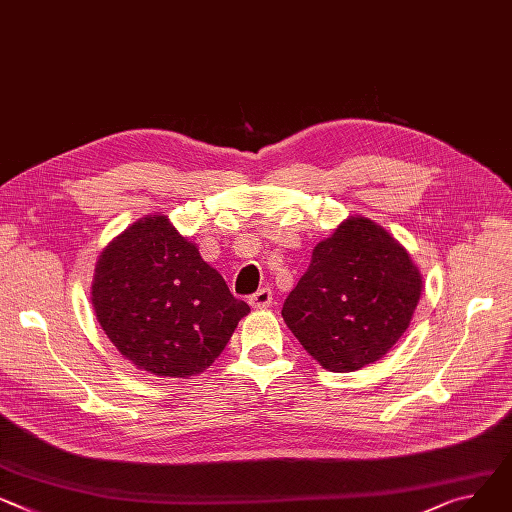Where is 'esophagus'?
Segmentation results:
<instances>
[{
    "label": "esophagus",
    "mask_w": 512,
    "mask_h": 512,
    "mask_svg": "<svg viewBox=\"0 0 512 512\" xmlns=\"http://www.w3.org/2000/svg\"><path fill=\"white\" fill-rule=\"evenodd\" d=\"M274 302V294H271L269 288H261L257 290L251 298H249V304L253 306V309H267V306Z\"/></svg>",
    "instance_id": "esophagus-1"
}]
</instances>
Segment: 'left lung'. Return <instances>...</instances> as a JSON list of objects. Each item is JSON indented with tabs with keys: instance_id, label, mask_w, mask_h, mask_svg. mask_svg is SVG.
Instances as JSON below:
<instances>
[{
	"instance_id": "left-lung-1",
	"label": "left lung",
	"mask_w": 512,
	"mask_h": 512,
	"mask_svg": "<svg viewBox=\"0 0 512 512\" xmlns=\"http://www.w3.org/2000/svg\"><path fill=\"white\" fill-rule=\"evenodd\" d=\"M420 292V271L395 238L366 218H350L315 247L282 317L323 368L352 372L395 346Z\"/></svg>"
}]
</instances>
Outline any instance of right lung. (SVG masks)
<instances>
[{
	"label": "right lung",
	"instance_id": "add662e5",
	"mask_svg": "<svg viewBox=\"0 0 512 512\" xmlns=\"http://www.w3.org/2000/svg\"><path fill=\"white\" fill-rule=\"evenodd\" d=\"M92 304L113 346L156 377H193L251 309L166 216L135 222L102 251Z\"/></svg>",
	"mask_w": 512,
	"mask_h": 512
}]
</instances>
